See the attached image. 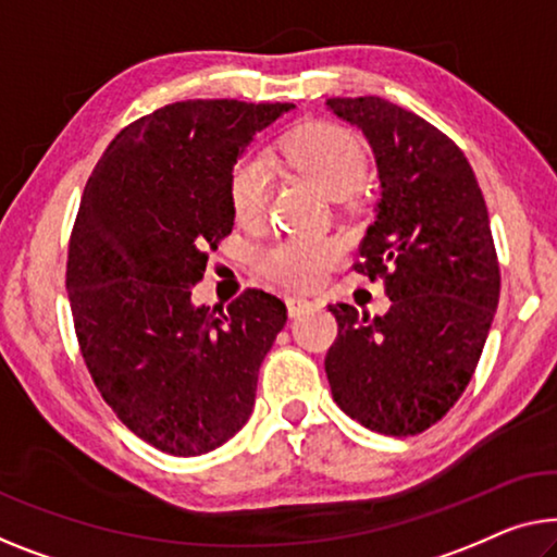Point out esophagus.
I'll return each instance as SVG.
<instances>
[{
	"instance_id": "esophagus-1",
	"label": "esophagus",
	"mask_w": 557,
	"mask_h": 557,
	"mask_svg": "<svg viewBox=\"0 0 557 557\" xmlns=\"http://www.w3.org/2000/svg\"><path fill=\"white\" fill-rule=\"evenodd\" d=\"M285 302H287L289 318H297V314H302L305 310H310L312 307V300H307V297H302V295H289Z\"/></svg>"
}]
</instances>
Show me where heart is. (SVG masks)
<instances>
[{"instance_id":"heart-1","label":"heart","mask_w":557,"mask_h":557,"mask_svg":"<svg viewBox=\"0 0 557 557\" xmlns=\"http://www.w3.org/2000/svg\"><path fill=\"white\" fill-rule=\"evenodd\" d=\"M282 160L312 180L332 199L352 195L364 177V152L358 139L335 124H307L280 145ZM272 185L268 157L247 154L230 174V202L239 222L264 214ZM339 245L330 237L287 235L257 255L264 275L289 287H312L337 260Z\"/></svg>"}]
</instances>
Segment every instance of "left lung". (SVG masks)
I'll return each mask as SVG.
<instances>
[{
  "instance_id": "obj_1",
  "label": "left lung",
  "mask_w": 557,
  "mask_h": 557,
  "mask_svg": "<svg viewBox=\"0 0 557 557\" xmlns=\"http://www.w3.org/2000/svg\"><path fill=\"white\" fill-rule=\"evenodd\" d=\"M375 154L380 199L355 270L383 277L389 310L330 305L325 358L339 410L383 435H418L458 403L500 297V268L475 172L433 124L383 97H332Z\"/></svg>"
}]
</instances>
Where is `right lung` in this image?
<instances>
[{
	"label": "right lung",
	"instance_id": "right-lung-1",
	"mask_svg": "<svg viewBox=\"0 0 557 557\" xmlns=\"http://www.w3.org/2000/svg\"><path fill=\"white\" fill-rule=\"evenodd\" d=\"M295 104L187 99L124 127L89 177L66 293L104 403L157 450L195 458L250 420L257 372L287 307L245 289L193 302L207 250L235 225L230 174L257 132Z\"/></svg>",
	"mask_w": 557,
	"mask_h": 557
}]
</instances>
